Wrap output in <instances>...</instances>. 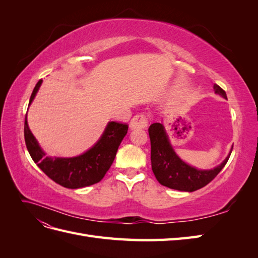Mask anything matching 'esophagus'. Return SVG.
Here are the masks:
<instances>
[{
    "instance_id": "obj_1",
    "label": "esophagus",
    "mask_w": 258,
    "mask_h": 258,
    "mask_svg": "<svg viewBox=\"0 0 258 258\" xmlns=\"http://www.w3.org/2000/svg\"><path fill=\"white\" fill-rule=\"evenodd\" d=\"M148 124V118L144 113H139L130 121L131 129H144Z\"/></svg>"
}]
</instances>
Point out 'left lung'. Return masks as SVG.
Here are the masks:
<instances>
[{
    "mask_svg": "<svg viewBox=\"0 0 258 258\" xmlns=\"http://www.w3.org/2000/svg\"><path fill=\"white\" fill-rule=\"evenodd\" d=\"M214 91L227 99L226 92L220 86L214 84ZM151 139V160L152 170L157 181L169 188L195 191L208 185L227 163L229 155L220 166L213 170H197L179 159L170 145L168 136L162 123L154 122L148 128Z\"/></svg>",
    "mask_w": 258,
    "mask_h": 258,
    "instance_id": "obj_1",
    "label": "left lung"
}]
</instances>
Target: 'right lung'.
I'll use <instances>...</instances> for the list:
<instances>
[{
  "label": "right lung",
  "mask_w": 258,
  "mask_h": 258,
  "mask_svg": "<svg viewBox=\"0 0 258 258\" xmlns=\"http://www.w3.org/2000/svg\"><path fill=\"white\" fill-rule=\"evenodd\" d=\"M37 82L30 98L31 104L42 84ZM128 124L111 121L101 139L88 152L73 158H49L41 150L32 132L30 131L27 114L25 119V141L31 158L43 172L53 182L66 188H81L100 182L111 168L123 137L127 135Z\"/></svg>",
  "instance_id": "right-lung-1"
}]
</instances>
